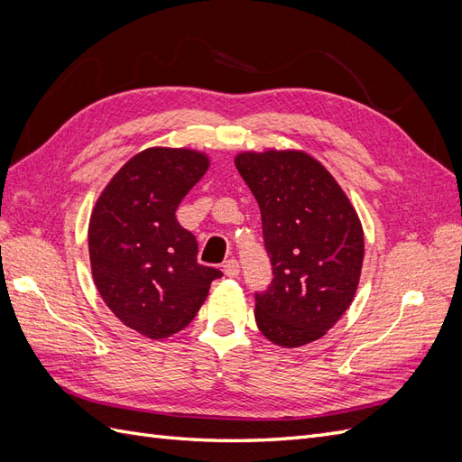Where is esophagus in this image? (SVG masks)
Segmentation results:
<instances>
[{
    "label": "esophagus",
    "mask_w": 462,
    "mask_h": 462,
    "mask_svg": "<svg viewBox=\"0 0 462 462\" xmlns=\"http://www.w3.org/2000/svg\"><path fill=\"white\" fill-rule=\"evenodd\" d=\"M223 273H226L227 277H236V275H239V262H236L235 258L226 260V263H223Z\"/></svg>",
    "instance_id": "esophagus-1"
}]
</instances>
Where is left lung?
Listing matches in <instances>:
<instances>
[{"instance_id": "left-lung-1", "label": "left lung", "mask_w": 462, "mask_h": 462, "mask_svg": "<svg viewBox=\"0 0 462 462\" xmlns=\"http://www.w3.org/2000/svg\"><path fill=\"white\" fill-rule=\"evenodd\" d=\"M235 165L260 206L273 268L272 287L256 295V326L283 348L318 341L356 295L365 260L356 209L304 150L239 152Z\"/></svg>"}]
</instances>
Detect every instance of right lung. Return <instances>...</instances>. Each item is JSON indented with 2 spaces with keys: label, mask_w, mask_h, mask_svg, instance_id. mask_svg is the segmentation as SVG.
<instances>
[{
  "label": "right lung",
  "mask_w": 462,
  "mask_h": 462,
  "mask_svg": "<svg viewBox=\"0 0 462 462\" xmlns=\"http://www.w3.org/2000/svg\"><path fill=\"white\" fill-rule=\"evenodd\" d=\"M209 167L206 152L152 146L111 177L88 223L94 285L123 326L160 341L185 329L221 277L197 262L175 209Z\"/></svg>",
  "instance_id": "1"
}]
</instances>
